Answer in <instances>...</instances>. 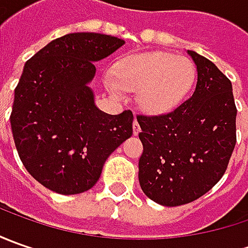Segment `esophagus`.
<instances>
[{
  "label": "esophagus",
  "instance_id": "1",
  "mask_svg": "<svg viewBox=\"0 0 248 248\" xmlns=\"http://www.w3.org/2000/svg\"><path fill=\"white\" fill-rule=\"evenodd\" d=\"M132 131H134V135H138L139 131H140V125H139V123L137 120H135L134 124H132Z\"/></svg>",
  "mask_w": 248,
  "mask_h": 248
}]
</instances>
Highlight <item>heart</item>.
Segmentation results:
<instances>
[{
  "label": "heart",
  "instance_id": "obj_1",
  "mask_svg": "<svg viewBox=\"0 0 248 248\" xmlns=\"http://www.w3.org/2000/svg\"><path fill=\"white\" fill-rule=\"evenodd\" d=\"M195 78V66L185 56L149 52L120 61L114 80L108 84L116 95L138 91L140 109L149 114H164L184 100Z\"/></svg>",
  "mask_w": 248,
  "mask_h": 248
}]
</instances>
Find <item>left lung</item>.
<instances>
[{"mask_svg":"<svg viewBox=\"0 0 248 248\" xmlns=\"http://www.w3.org/2000/svg\"><path fill=\"white\" fill-rule=\"evenodd\" d=\"M187 53L197 67L193 95L166 114L137 116L139 185L167 207L190 203L218 184L236 145L232 82L207 58Z\"/></svg>","mask_w":248,"mask_h":248,"instance_id":"1","label":"left lung"}]
</instances>
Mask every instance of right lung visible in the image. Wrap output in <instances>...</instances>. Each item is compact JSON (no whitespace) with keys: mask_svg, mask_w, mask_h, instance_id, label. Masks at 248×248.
<instances>
[{"mask_svg":"<svg viewBox=\"0 0 248 248\" xmlns=\"http://www.w3.org/2000/svg\"><path fill=\"white\" fill-rule=\"evenodd\" d=\"M123 45L106 34H66L24 64L11 113L15 146L29 174L52 192L91 189L106 158L132 135V111H102L88 87L93 62Z\"/></svg>","mask_w":248,"mask_h":248,"instance_id":"obj_1","label":"right lung"}]
</instances>
